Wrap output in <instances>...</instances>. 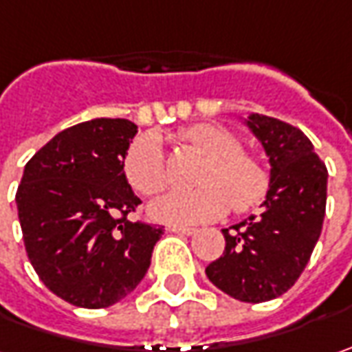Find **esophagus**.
I'll return each instance as SVG.
<instances>
[{
  "mask_svg": "<svg viewBox=\"0 0 352 352\" xmlns=\"http://www.w3.org/2000/svg\"><path fill=\"white\" fill-rule=\"evenodd\" d=\"M169 230L175 234H183V236H192L197 232V228H191V226H169Z\"/></svg>",
  "mask_w": 352,
  "mask_h": 352,
  "instance_id": "34e87169",
  "label": "esophagus"
}]
</instances>
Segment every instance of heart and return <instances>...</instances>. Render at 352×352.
<instances>
[{
    "label": "heart",
    "instance_id": "obj_1",
    "mask_svg": "<svg viewBox=\"0 0 352 352\" xmlns=\"http://www.w3.org/2000/svg\"><path fill=\"white\" fill-rule=\"evenodd\" d=\"M177 140L206 157L195 189H177L157 197L149 205V214L161 222L191 226L219 219L228 203L244 212L264 201L270 189V171L252 153L242 151L236 133L217 126L201 124L183 130ZM124 173L135 191L153 195L167 185V163L161 142L140 135L131 142L124 157Z\"/></svg>",
    "mask_w": 352,
    "mask_h": 352
}]
</instances>
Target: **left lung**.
I'll use <instances>...</instances> for the list:
<instances>
[{
    "label": "left lung",
    "instance_id": "left-lung-1",
    "mask_svg": "<svg viewBox=\"0 0 352 352\" xmlns=\"http://www.w3.org/2000/svg\"><path fill=\"white\" fill-rule=\"evenodd\" d=\"M242 122L266 151L270 189L258 217L222 228L224 252L205 274L226 296L262 303L285 294L311 258L325 219L327 167L298 128L262 114Z\"/></svg>",
    "mask_w": 352,
    "mask_h": 352
}]
</instances>
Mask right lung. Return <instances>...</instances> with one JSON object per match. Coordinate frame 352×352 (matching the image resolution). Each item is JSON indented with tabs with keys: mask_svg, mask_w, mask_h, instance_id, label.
Here are the masks:
<instances>
[{
	"mask_svg": "<svg viewBox=\"0 0 352 352\" xmlns=\"http://www.w3.org/2000/svg\"><path fill=\"white\" fill-rule=\"evenodd\" d=\"M138 126L94 118L56 133L25 165L15 195L25 250L41 282L76 307H110L144 280L163 234L131 222L124 173Z\"/></svg>",
	"mask_w": 352,
	"mask_h": 352,
	"instance_id": "1",
	"label": "right lung"
}]
</instances>
